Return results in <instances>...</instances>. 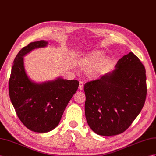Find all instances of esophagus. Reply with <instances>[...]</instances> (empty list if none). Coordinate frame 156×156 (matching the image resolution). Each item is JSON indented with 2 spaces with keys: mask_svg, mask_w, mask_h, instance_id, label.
<instances>
[{
  "mask_svg": "<svg viewBox=\"0 0 156 156\" xmlns=\"http://www.w3.org/2000/svg\"><path fill=\"white\" fill-rule=\"evenodd\" d=\"M79 83H80V84H79V89L82 90L83 89V81H80Z\"/></svg>",
  "mask_w": 156,
  "mask_h": 156,
  "instance_id": "34e87169",
  "label": "esophagus"
}]
</instances>
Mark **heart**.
Here are the masks:
<instances>
[{
	"instance_id": "1",
	"label": "heart",
	"mask_w": 156,
	"mask_h": 156,
	"mask_svg": "<svg viewBox=\"0 0 156 156\" xmlns=\"http://www.w3.org/2000/svg\"><path fill=\"white\" fill-rule=\"evenodd\" d=\"M105 56L104 52L101 51H94L88 55V57L86 58V62L90 64V65H95L100 62V67H104L107 66L110 62V59L109 58H105L103 59ZM91 74L95 75L96 74V71L93 70L91 72Z\"/></svg>"
}]
</instances>
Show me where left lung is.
I'll return each instance as SVG.
<instances>
[{"mask_svg":"<svg viewBox=\"0 0 156 156\" xmlns=\"http://www.w3.org/2000/svg\"><path fill=\"white\" fill-rule=\"evenodd\" d=\"M115 67L83 87L87 122L94 133L105 136L128 129L140 113L147 94L145 67L133 53L120 58Z\"/></svg>","mask_w":156,"mask_h":156,"instance_id":"obj_1","label":"left lung"}]
</instances>
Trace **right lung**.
<instances>
[{"label":"right lung","mask_w":156,"mask_h":156,"mask_svg":"<svg viewBox=\"0 0 156 156\" xmlns=\"http://www.w3.org/2000/svg\"><path fill=\"white\" fill-rule=\"evenodd\" d=\"M47 44L43 40L32 42L19 51L14 58L9 83V96L19 119L27 129L36 133H47L58 125L79 85L76 80L58 78L36 83L27 77L23 57Z\"/></svg>","instance_id":"add662e5"}]
</instances>
